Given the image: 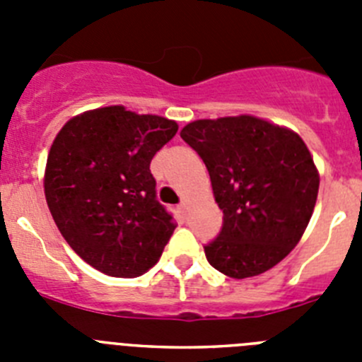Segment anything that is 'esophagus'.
<instances>
[{
    "mask_svg": "<svg viewBox=\"0 0 362 362\" xmlns=\"http://www.w3.org/2000/svg\"><path fill=\"white\" fill-rule=\"evenodd\" d=\"M177 212H179V216H181V217H185V216H187V212H188V204L185 203V201H183V203H181V204H179V206H177Z\"/></svg>",
    "mask_w": 362,
    "mask_h": 362,
    "instance_id": "34e87169",
    "label": "esophagus"
}]
</instances>
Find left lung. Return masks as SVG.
<instances>
[{"mask_svg": "<svg viewBox=\"0 0 362 362\" xmlns=\"http://www.w3.org/2000/svg\"><path fill=\"white\" fill-rule=\"evenodd\" d=\"M181 137L209 168L223 210L219 238L204 246L209 263L232 279L281 263L303 238L319 192L317 166L299 134L241 114L192 121Z\"/></svg>", "mask_w": 362, "mask_h": 362, "instance_id": "obj_1", "label": "left lung"}]
</instances>
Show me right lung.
<instances>
[{
  "instance_id": "1",
  "label": "right lung",
  "mask_w": 362,
  "mask_h": 362,
  "mask_svg": "<svg viewBox=\"0 0 362 362\" xmlns=\"http://www.w3.org/2000/svg\"><path fill=\"white\" fill-rule=\"evenodd\" d=\"M177 123L121 105L63 124L49 150L43 187L52 219L79 257L112 277H137L158 263L174 219L156 199L150 161Z\"/></svg>"
}]
</instances>
